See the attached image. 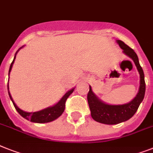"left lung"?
Segmentation results:
<instances>
[{
	"mask_svg": "<svg viewBox=\"0 0 153 153\" xmlns=\"http://www.w3.org/2000/svg\"><path fill=\"white\" fill-rule=\"evenodd\" d=\"M117 43L123 49L125 55L130 57L134 61L140 74V86L137 94L134 99L128 103L123 105H109L102 102L100 98L92 91L91 87L89 86L88 94V102L93 120L104 124H117L128 120L137 112L140 104L143 101L146 93V82L143 69L139 64L137 55L133 49L127 46L122 40H117Z\"/></svg>",
	"mask_w": 153,
	"mask_h": 153,
	"instance_id": "8db88e82",
	"label": "left lung"
}]
</instances>
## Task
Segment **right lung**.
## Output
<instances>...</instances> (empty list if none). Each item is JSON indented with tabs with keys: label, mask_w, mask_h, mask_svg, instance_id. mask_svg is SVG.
I'll list each match as a JSON object with an SVG mask.
<instances>
[{
	"label": "right lung",
	"mask_w": 153,
	"mask_h": 153,
	"mask_svg": "<svg viewBox=\"0 0 153 153\" xmlns=\"http://www.w3.org/2000/svg\"><path fill=\"white\" fill-rule=\"evenodd\" d=\"M23 48V46L21 47L17 51H16L15 57H14V59L12 62H11V65H10L9 68V72H8V74H10V72L11 70V68H12V65L14 64V62H15V59H16V54L18 53V51H19L20 49ZM75 88L71 89V90L68 91L66 93H65L64 95H63L62 98L59 101L58 103H56L55 105H52V106L48 107L46 108H44L42 110L37 111V112H33V113H28V112H25V111L22 110L21 108H19V107L16 105V104L15 103V102L13 101L12 98H11V95L9 92V88H8V83H7V91H8V94H9V97L11 98V102L13 103L14 106L16 108V109L17 110V112L19 113L21 116H22L23 118L25 119L30 120L31 122H33V123H49V122H51V121L55 120L57 118H59L60 116L63 113L64 110H65V101L68 98V97L70 95V94L74 92Z\"/></svg>",
	"instance_id": "right-lung-1"
}]
</instances>
